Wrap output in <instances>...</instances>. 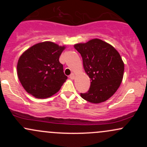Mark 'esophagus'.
I'll return each mask as SVG.
<instances>
[{"label": "esophagus", "instance_id": "esophagus-1", "mask_svg": "<svg viewBox=\"0 0 147 147\" xmlns=\"http://www.w3.org/2000/svg\"><path fill=\"white\" fill-rule=\"evenodd\" d=\"M70 78L71 79H75V75H74L73 73H72L71 75H70Z\"/></svg>", "mask_w": 147, "mask_h": 147}]
</instances>
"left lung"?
I'll return each instance as SVG.
<instances>
[{"mask_svg": "<svg viewBox=\"0 0 147 147\" xmlns=\"http://www.w3.org/2000/svg\"><path fill=\"white\" fill-rule=\"evenodd\" d=\"M74 47L82 55L84 70L91 81L89 90L81 97L93 104L108 100L119 88L124 76V64L119 52L99 38Z\"/></svg>", "mask_w": 147, "mask_h": 147, "instance_id": "8db88e82", "label": "left lung"}]
</instances>
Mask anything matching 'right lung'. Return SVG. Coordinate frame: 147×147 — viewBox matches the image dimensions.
<instances>
[{
    "label": "right lung",
    "instance_id": "obj_1",
    "mask_svg": "<svg viewBox=\"0 0 147 147\" xmlns=\"http://www.w3.org/2000/svg\"><path fill=\"white\" fill-rule=\"evenodd\" d=\"M65 46L51 41L36 43L19 57L17 74L27 92L38 99L55 95L68 77L64 75L59 57Z\"/></svg>",
    "mask_w": 147,
    "mask_h": 147
}]
</instances>
